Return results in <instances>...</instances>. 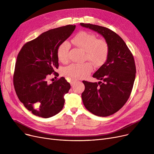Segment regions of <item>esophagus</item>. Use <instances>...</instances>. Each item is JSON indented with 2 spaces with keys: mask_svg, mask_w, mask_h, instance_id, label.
<instances>
[{
  "mask_svg": "<svg viewBox=\"0 0 154 154\" xmlns=\"http://www.w3.org/2000/svg\"><path fill=\"white\" fill-rule=\"evenodd\" d=\"M76 82H77V80L74 79H72L70 80V84H71V85H74Z\"/></svg>",
  "mask_w": 154,
  "mask_h": 154,
  "instance_id": "1",
  "label": "esophagus"
}]
</instances>
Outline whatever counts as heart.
<instances>
[{
  "label": "heart",
  "instance_id": "1",
  "mask_svg": "<svg viewBox=\"0 0 154 154\" xmlns=\"http://www.w3.org/2000/svg\"><path fill=\"white\" fill-rule=\"evenodd\" d=\"M71 42L85 51V59L92 61L95 66H101L106 62L109 54V45L106 40L97 38L95 34L82 31L71 39ZM70 44L64 41L59 44L57 49V56L61 62L68 60ZM93 69L91 62L82 63H73L65 67L63 74L70 79H82L87 77Z\"/></svg>",
  "mask_w": 154,
  "mask_h": 154
}]
</instances>
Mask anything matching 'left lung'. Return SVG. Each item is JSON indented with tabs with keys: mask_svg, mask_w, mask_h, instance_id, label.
Here are the masks:
<instances>
[{
	"mask_svg": "<svg viewBox=\"0 0 154 154\" xmlns=\"http://www.w3.org/2000/svg\"><path fill=\"white\" fill-rule=\"evenodd\" d=\"M80 25L97 32L109 45L107 61L92 76L102 82L82 81L85 90L82 94L84 105L88 111L99 117H107L122 108L131 95L136 73L134 56L115 32L91 23Z\"/></svg>",
	"mask_w": 154,
	"mask_h": 154,
	"instance_id": "8db88e82",
	"label": "left lung"
}]
</instances>
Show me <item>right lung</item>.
<instances>
[{"label":"right lung","instance_id":"obj_1","mask_svg":"<svg viewBox=\"0 0 154 154\" xmlns=\"http://www.w3.org/2000/svg\"><path fill=\"white\" fill-rule=\"evenodd\" d=\"M75 26L68 25L44 32L24 44L19 51L13 75L15 91L20 101L35 116L49 118L60 112L64 95L70 85L64 77L52 84L47 79L59 74L57 49L74 32Z\"/></svg>","mask_w":154,"mask_h":154}]
</instances>
